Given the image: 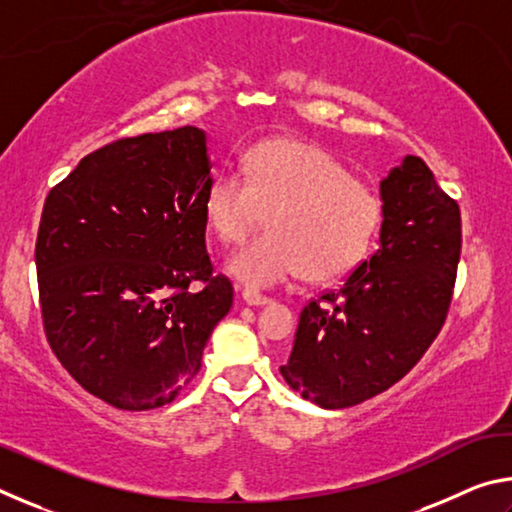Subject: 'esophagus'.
I'll return each instance as SVG.
<instances>
[{"mask_svg": "<svg viewBox=\"0 0 512 512\" xmlns=\"http://www.w3.org/2000/svg\"><path fill=\"white\" fill-rule=\"evenodd\" d=\"M241 298H244L246 305H253V307H262V305H268V302H271V298L262 296V293H257L253 289L241 291Z\"/></svg>", "mask_w": 512, "mask_h": 512, "instance_id": "1", "label": "esophagus"}]
</instances>
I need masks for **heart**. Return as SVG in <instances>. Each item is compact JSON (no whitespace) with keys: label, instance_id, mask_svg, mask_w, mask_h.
<instances>
[{"label":"heart","instance_id":"obj_1","mask_svg":"<svg viewBox=\"0 0 512 512\" xmlns=\"http://www.w3.org/2000/svg\"><path fill=\"white\" fill-rule=\"evenodd\" d=\"M205 221L225 244H244L230 273L248 287H275L289 277L332 282L370 253L384 203L363 180L320 146L296 140L257 144L244 155V178L221 169L205 192Z\"/></svg>","mask_w":512,"mask_h":512}]
</instances>
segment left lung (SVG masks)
<instances>
[{
  "instance_id": "obj_1",
  "label": "left lung",
  "mask_w": 512,
  "mask_h": 512,
  "mask_svg": "<svg viewBox=\"0 0 512 512\" xmlns=\"http://www.w3.org/2000/svg\"><path fill=\"white\" fill-rule=\"evenodd\" d=\"M379 248L300 311L287 384L323 409H348L400 381L443 327L461 259V210L422 158L381 180Z\"/></svg>"
}]
</instances>
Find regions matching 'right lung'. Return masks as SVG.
Returning a JSON list of instances; mask_svg holds the SVG:
<instances>
[{"label": "right lung", "instance_id": "right-lung-1", "mask_svg": "<svg viewBox=\"0 0 512 512\" xmlns=\"http://www.w3.org/2000/svg\"><path fill=\"white\" fill-rule=\"evenodd\" d=\"M196 126L101 146L51 189L36 241L42 325L85 391L115 409L176 400L201 370L232 282L212 275ZM204 287L191 291V282Z\"/></svg>", "mask_w": 512, "mask_h": 512}]
</instances>
